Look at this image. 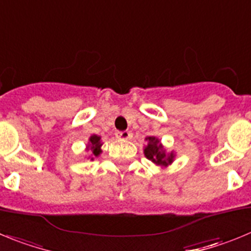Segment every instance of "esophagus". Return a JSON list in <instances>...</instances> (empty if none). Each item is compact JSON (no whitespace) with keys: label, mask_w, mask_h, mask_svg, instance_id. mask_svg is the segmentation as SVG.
Returning <instances> with one entry per match:
<instances>
[{"label":"esophagus","mask_w":251,"mask_h":251,"mask_svg":"<svg viewBox=\"0 0 251 251\" xmlns=\"http://www.w3.org/2000/svg\"><path fill=\"white\" fill-rule=\"evenodd\" d=\"M117 137L122 138V139H130L132 138V133L129 130H123V132H117Z\"/></svg>","instance_id":"obj_1"}]
</instances>
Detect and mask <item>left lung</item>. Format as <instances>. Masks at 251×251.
<instances>
[{
  "label": "left lung",
  "mask_w": 251,
  "mask_h": 251,
  "mask_svg": "<svg viewBox=\"0 0 251 251\" xmlns=\"http://www.w3.org/2000/svg\"><path fill=\"white\" fill-rule=\"evenodd\" d=\"M147 140L149 143H148V147L144 149V154L148 159L151 160L152 163L157 164V165H168L173 161L174 155L170 154L169 156H166L163 147H161V144H160L156 138L148 137Z\"/></svg>",
  "instance_id": "8db88e82"
}]
</instances>
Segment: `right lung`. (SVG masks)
<instances>
[{"label":"right lung","mask_w":251,"mask_h":251,"mask_svg":"<svg viewBox=\"0 0 251 251\" xmlns=\"http://www.w3.org/2000/svg\"><path fill=\"white\" fill-rule=\"evenodd\" d=\"M100 139L101 138L97 137V135H92L91 138H90V145H88V148L92 150V154L95 155V156H97V155H100V152H101V143H100Z\"/></svg>","instance_id":"add662e5"}]
</instances>
